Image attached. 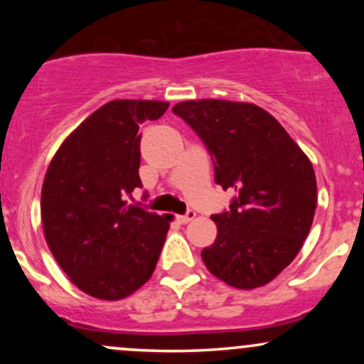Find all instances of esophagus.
<instances>
[{
  "mask_svg": "<svg viewBox=\"0 0 364 364\" xmlns=\"http://www.w3.org/2000/svg\"><path fill=\"white\" fill-rule=\"evenodd\" d=\"M195 217H196V212L191 210V208H190V210H188L185 215H178V220L181 224H188V223H190V220H193Z\"/></svg>",
  "mask_w": 364,
  "mask_h": 364,
  "instance_id": "esophagus-1",
  "label": "esophagus"
}]
</instances>
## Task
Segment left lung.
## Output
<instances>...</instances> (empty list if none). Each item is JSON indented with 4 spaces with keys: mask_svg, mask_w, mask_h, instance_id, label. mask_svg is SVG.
Listing matches in <instances>:
<instances>
[{
    "mask_svg": "<svg viewBox=\"0 0 364 364\" xmlns=\"http://www.w3.org/2000/svg\"><path fill=\"white\" fill-rule=\"evenodd\" d=\"M200 136L215 183L235 191L212 215L214 245L202 250L215 277L237 289L269 284L301 250L316 208L310 159L272 114L248 102L185 101L173 107Z\"/></svg>",
    "mask_w": 364,
    "mask_h": 364,
    "instance_id": "obj_1",
    "label": "left lung"
}]
</instances>
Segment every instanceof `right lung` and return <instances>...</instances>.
I'll list each match as a JSON object with an SVG mask.
<instances>
[{
    "label": "right lung",
    "instance_id": "1",
    "mask_svg": "<svg viewBox=\"0 0 364 364\" xmlns=\"http://www.w3.org/2000/svg\"><path fill=\"white\" fill-rule=\"evenodd\" d=\"M169 107L161 101H111L58 149L41 193L44 236L63 272L99 299H123L156 269L173 215L124 196L141 188L140 124Z\"/></svg>",
    "mask_w": 364,
    "mask_h": 364
}]
</instances>
